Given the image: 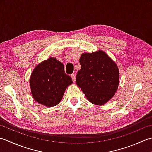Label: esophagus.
I'll use <instances>...</instances> for the list:
<instances>
[{"label":"esophagus","instance_id":"obj_1","mask_svg":"<svg viewBox=\"0 0 152 152\" xmlns=\"http://www.w3.org/2000/svg\"><path fill=\"white\" fill-rule=\"evenodd\" d=\"M71 77H72L73 83H75V75H74V74H72V75H71Z\"/></svg>","mask_w":152,"mask_h":152}]
</instances>
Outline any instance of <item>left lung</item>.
<instances>
[{"mask_svg":"<svg viewBox=\"0 0 152 152\" xmlns=\"http://www.w3.org/2000/svg\"><path fill=\"white\" fill-rule=\"evenodd\" d=\"M81 68L76 83L92 104L102 106L112 98L118 88L119 71L116 63L102 50L81 54Z\"/></svg>","mask_w":152,"mask_h":152,"instance_id":"1","label":"left lung"}]
</instances>
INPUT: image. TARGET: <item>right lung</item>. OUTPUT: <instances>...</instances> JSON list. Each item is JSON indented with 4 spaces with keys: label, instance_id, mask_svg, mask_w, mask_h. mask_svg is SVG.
<instances>
[{
    "label": "right lung",
    "instance_id": "obj_1",
    "mask_svg": "<svg viewBox=\"0 0 152 152\" xmlns=\"http://www.w3.org/2000/svg\"><path fill=\"white\" fill-rule=\"evenodd\" d=\"M72 83L71 77L65 73L64 64L52 57L37 65L29 79L34 100L49 107L60 103L66 89Z\"/></svg>",
    "mask_w": 152,
    "mask_h": 152
}]
</instances>
